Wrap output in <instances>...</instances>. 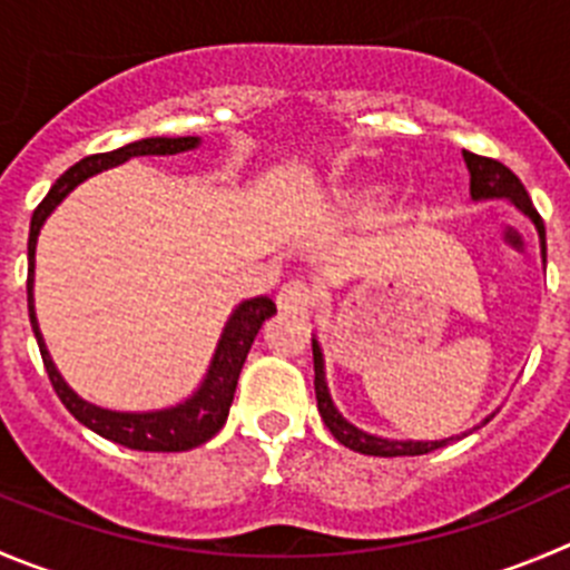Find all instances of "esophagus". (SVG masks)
I'll return each instance as SVG.
<instances>
[{"instance_id": "34e87169", "label": "esophagus", "mask_w": 570, "mask_h": 570, "mask_svg": "<svg viewBox=\"0 0 570 570\" xmlns=\"http://www.w3.org/2000/svg\"><path fill=\"white\" fill-rule=\"evenodd\" d=\"M276 307L285 316H311L313 311V291L305 282H288L285 288L276 294Z\"/></svg>"}]
</instances>
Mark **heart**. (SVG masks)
<instances>
[{
    "label": "heart",
    "instance_id": "1",
    "mask_svg": "<svg viewBox=\"0 0 570 570\" xmlns=\"http://www.w3.org/2000/svg\"><path fill=\"white\" fill-rule=\"evenodd\" d=\"M386 198V187L383 184H361V187H352L341 195V207L346 215L357 218V215H366Z\"/></svg>",
    "mask_w": 570,
    "mask_h": 570
}]
</instances>
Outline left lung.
I'll use <instances>...</instances> for the list:
<instances>
[{
  "label": "left lung",
  "instance_id": "left-lung-1",
  "mask_svg": "<svg viewBox=\"0 0 570 570\" xmlns=\"http://www.w3.org/2000/svg\"><path fill=\"white\" fill-rule=\"evenodd\" d=\"M464 161H468V170H470V198L509 200V204L523 215V218L532 220V226L538 229V237H540V257H543V265H546V226L543 220H540L538 209L532 207V198H529L525 187L520 184V178L514 176L509 167H503L501 161L484 159V156H475L470 154V150H464ZM313 363H316L318 414H322L324 425L330 428V433H333L344 448H350V451L363 453V456H422V453L436 451V448H444V444L453 442V439H462L470 433L464 431L462 436H448V439H392V436H377V433L363 431V428L352 425V422L335 409L333 394H330V386H327V370H324V352L316 335H313ZM492 416L495 414L487 416L481 425H487Z\"/></svg>",
  "mask_w": 570,
  "mask_h": 570
}]
</instances>
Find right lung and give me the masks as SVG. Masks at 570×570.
<instances>
[{"instance_id": "add662e5", "label": "right lung", "mask_w": 570, "mask_h": 570, "mask_svg": "<svg viewBox=\"0 0 570 570\" xmlns=\"http://www.w3.org/2000/svg\"><path fill=\"white\" fill-rule=\"evenodd\" d=\"M198 145L200 137H148L139 139V142L122 145V148L111 150V154L86 156V159H80L78 165L69 167V170L52 184V189L47 193V198L38 204V209L32 213L30 220V240H27V307H30L32 333H36L38 350H41V357H45L52 389H56L61 403L67 405L69 414H72L80 425L100 433L102 439H111V442L122 444V448H131V451H193L198 444L209 442V439L224 428L232 409V400H235L237 377H240L243 363H246L248 357V350H252L259 327L276 313V305L268 296H254V299L240 302V305L232 311V316L226 318L224 324V333H220L218 338V346H215L213 352L207 375L198 383V389H195L187 400H181V403L156 411L102 409V405H95L89 403V400L80 397V394L63 381L56 361L50 357V350H47L41 327H38L36 296H32V285H36L38 235L45 229L47 218L56 213L58 204H61L78 184H83L86 178L97 176V173L108 170V167L122 165V161L134 159V156H176L195 150Z\"/></svg>"}]
</instances>
